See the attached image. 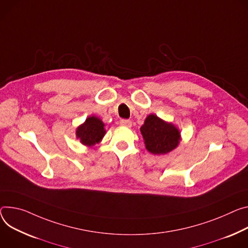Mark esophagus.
<instances>
[{"instance_id":"1","label":"esophagus","mask_w":248,"mask_h":248,"mask_svg":"<svg viewBox=\"0 0 248 248\" xmlns=\"http://www.w3.org/2000/svg\"><path fill=\"white\" fill-rule=\"evenodd\" d=\"M120 124L122 125H124V126H126V127H130L131 126V121H129V120H121Z\"/></svg>"}]
</instances>
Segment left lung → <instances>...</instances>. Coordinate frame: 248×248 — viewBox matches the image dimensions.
<instances>
[{
  "label": "left lung",
  "instance_id": "obj_1",
  "mask_svg": "<svg viewBox=\"0 0 248 248\" xmlns=\"http://www.w3.org/2000/svg\"><path fill=\"white\" fill-rule=\"evenodd\" d=\"M146 149L153 154H165L173 150L180 140V132L155 115H149L140 127Z\"/></svg>",
  "mask_w": 248,
  "mask_h": 248
}]
</instances>
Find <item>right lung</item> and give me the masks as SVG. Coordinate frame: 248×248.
<instances>
[{"label": "right lung", "instance_id": "add662e5", "mask_svg": "<svg viewBox=\"0 0 248 248\" xmlns=\"http://www.w3.org/2000/svg\"><path fill=\"white\" fill-rule=\"evenodd\" d=\"M104 125L105 124L100 119L96 117H90L82 125L77 128V138L80 139L84 145H94L96 142H99L105 136L106 130Z\"/></svg>", "mask_w": 248, "mask_h": 248}]
</instances>
